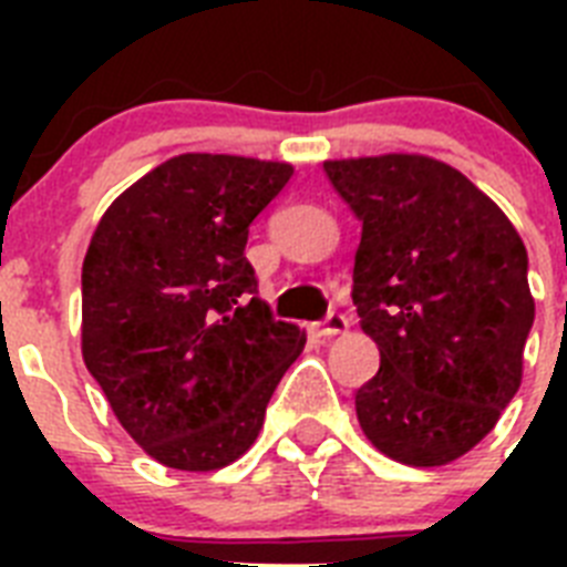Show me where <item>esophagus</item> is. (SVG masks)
Segmentation results:
<instances>
[{"label":"esophagus","instance_id":"34e87169","mask_svg":"<svg viewBox=\"0 0 567 567\" xmlns=\"http://www.w3.org/2000/svg\"><path fill=\"white\" fill-rule=\"evenodd\" d=\"M346 329H349V318H346V315H340V312H332L327 320H323V323H320V334H323V338H334V334H343Z\"/></svg>","mask_w":567,"mask_h":567}]
</instances>
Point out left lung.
I'll return each mask as SVG.
<instances>
[{"instance_id":"left-lung-1","label":"left lung","mask_w":567,"mask_h":567,"mask_svg":"<svg viewBox=\"0 0 567 567\" xmlns=\"http://www.w3.org/2000/svg\"><path fill=\"white\" fill-rule=\"evenodd\" d=\"M323 169L363 221L352 300L380 369L354 394L360 429L403 465L454 463L523 383L534 323L523 238L432 155L332 158Z\"/></svg>"}]
</instances>
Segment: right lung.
Instances as JSON below:
<instances>
[{
	"mask_svg": "<svg viewBox=\"0 0 567 567\" xmlns=\"http://www.w3.org/2000/svg\"><path fill=\"white\" fill-rule=\"evenodd\" d=\"M295 167L184 153L130 184L82 264V358L124 432L178 471L235 463L307 332L275 320L244 258Z\"/></svg>",
	"mask_w": 567,
	"mask_h": 567,
	"instance_id": "obj_1",
	"label": "right lung"
}]
</instances>
